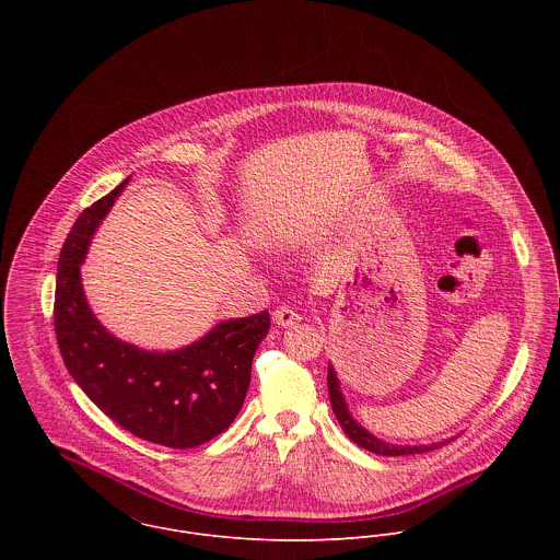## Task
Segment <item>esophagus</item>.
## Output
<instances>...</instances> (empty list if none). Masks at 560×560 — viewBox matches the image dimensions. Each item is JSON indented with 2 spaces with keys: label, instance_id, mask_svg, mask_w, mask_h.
Listing matches in <instances>:
<instances>
[{
  "label": "esophagus",
  "instance_id": "esophagus-1",
  "mask_svg": "<svg viewBox=\"0 0 560 560\" xmlns=\"http://www.w3.org/2000/svg\"><path fill=\"white\" fill-rule=\"evenodd\" d=\"M300 319H302V317H300L291 306H280V308H276V311H273V315H271L273 325H278V327H291V325H298Z\"/></svg>",
  "mask_w": 560,
  "mask_h": 560
}]
</instances>
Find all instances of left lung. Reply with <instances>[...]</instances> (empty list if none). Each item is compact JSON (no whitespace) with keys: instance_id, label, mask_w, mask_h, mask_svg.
I'll return each mask as SVG.
<instances>
[{"instance_id":"8db88e82","label":"left lung","mask_w":560,"mask_h":560,"mask_svg":"<svg viewBox=\"0 0 560 560\" xmlns=\"http://www.w3.org/2000/svg\"><path fill=\"white\" fill-rule=\"evenodd\" d=\"M327 390H329V400H331V411L336 413L342 431L347 433V438L375 453V455H384V457H399V455H416V453H427V451H435L444 444H448L451 440H444V442H433V444H424V446H400V444H390V442H384L380 438H375L371 431H366L351 413H349V407H347V400L345 395L340 390V380L334 371L331 364H327Z\"/></svg>"}]
</instances>
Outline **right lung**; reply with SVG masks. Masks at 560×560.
I'll return each instance as SVG.
<instances>
[{
	"label": "right lung",
	"instance_id": "add662e5",
	"mask_svg": "<svg viewBox=\"0 0 560 560\" xmlns=\"http://www.w3.org/2000/svg\"><path fill=\"white\" fill-rule=\"evenodd\" d=\"M129 178L88 207L62 245L54 306L58 347L71 377L116 424L153 444L194 448L237 418L269 313L220 320L174 351H147L109 334L88 306L81 262Z\"/></svg>",
	"mask_w": 560,
	"mask_h": 560
}]
</instances>
